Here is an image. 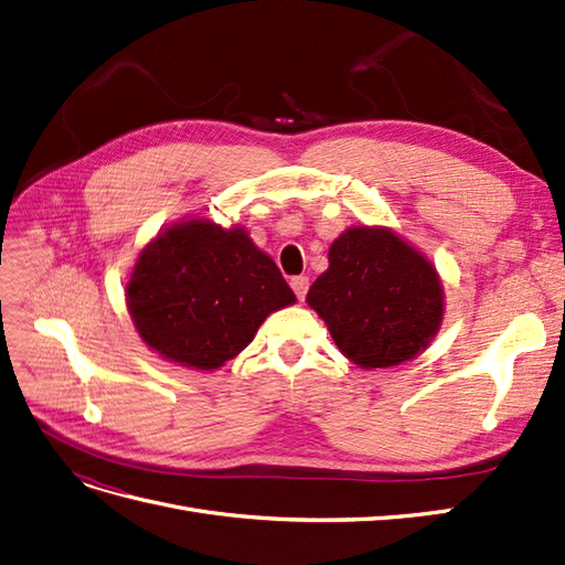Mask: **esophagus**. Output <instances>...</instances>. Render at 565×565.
Returning <instances> with one entry per match:
<instances>
[{
    "label": "esophagus",
    "mask_w": 565,
    "mask_h": 565,
    "mask_svg": "<svg viewBox=\"0 0 565 565\" xmlns=\"http://www.w3.org/2000/svg\"><path fill=\"white\" fill-rule=\"evenodd\" d=\"M289 285H292V289H295V295L299 297V301H303L306 292H309V278H306V276H297V278L289 280Z\"/></svg>",
    "instance_id": "esophagus-1"
}]
</instances>
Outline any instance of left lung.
<instances>
[{
	"instance_id": "left-lung-1",
	"label": "left lung",
	"mask_w": 565,
	"mask_h": 565,
	"mask_svg": "<svg viewBox=\"0 0 565 565\" xmlns=\"http://www.w3.org/2000/svg\"><path fill=\"white\" fill-rule=\"evenodd\" d=\"M328 262L306 303L353 365L396 367L429 349L446 316L429 256L386 226H351L330 245Z\"/></svg>"
}]
</instances>
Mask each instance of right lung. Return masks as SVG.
Masks as SVG:
<instances>
[{
    "mask_svg": "<svg viewBox=\"0 0 565 565\" xmlns=\"http://www.w3.org/2000/svg\"><path fill=\"white\" fill-rule=\"evenodd\" d=\"M127 311L162 361L212 372L245 351L262 322L297 297L245 226L191 214L158 231L125 285Z\"/></svg>",
    "mask_w": 565,
    "mask_h": 565,
    "instance_id": "add662e5",
    "label": "right lung"
}]
</instances>
